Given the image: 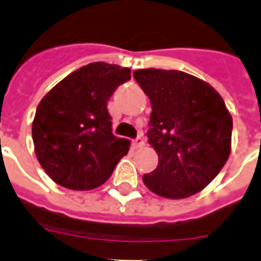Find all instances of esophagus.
Returning <instances> with one entry per match:
<instances>
[{"label": "esophagus", "instance_id": "obj_1", "mask_svg": "<svg viewBox=\"0 0 261 261\" xmlns=\"http://www.w3.org/2000/svg\"><path fill=\"white\" fill-rule=\"evenodd\" d=\"M144 144H145L144 138H142V137H137L136 140L133 141V147H134V148H141V147H144Z\"/></svg>", "mask_w": 261, "mask_h": 261}]
</instances>
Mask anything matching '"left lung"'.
Listing matches in <instances>:
<instances>
[{"instance_id": "8db88e82", "label": "left lung", "mask_w": 261, "mask_h": 261, "mask_svg": "<svg viewBox=\"0 0 261 261\" xmlns=\"http://www.w3.org/2000/svg\"><path fill=\"white\" fill-rule=\"evenodd\" d=\"M134 78L151 100L148 142L158 166L142 176L145 186L166 198L201 192L230 153L232 117L207 82L176 69H137Z\"/></svg>"}]
</instances>
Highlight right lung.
I'll return each mask as SVG.
<instances>
[{
  "mask_svg": "<svg viewBox=\"0 0 261 261\" xmlns=\"http://www.w3.org/2000/svg\"><path fill=\"white\" fill-rule=\"evenodd\" d=\"M130 68L91 63L60 81L36 109L32 138L37 161L57 185L92 190L108 180L130 149L112 133L108 102Z\"/></svg>",
  "mask_w": 261,
  "mask_h": 261,
  "instance_id": "add662e5",
  "label": "right lung"
}]
</instances>
